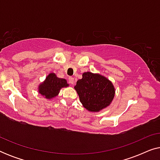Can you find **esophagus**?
<instances>
[{
    "label": "esophagus",
    "instance_id": "34e87169",
    "mask_svg": "<svg viewBox=\"0 0 160 160\" xmlns=\"http://www.w3.org/2000/svg\"><path fill=\"white\" fill-rule=\"evenodd\" d=\"M68 82H69V84H73V83H74V78L69 77L68 78Z\"/></svg>",
    "mask_w": 160,
    "mask_h": 160
}]
</instances>
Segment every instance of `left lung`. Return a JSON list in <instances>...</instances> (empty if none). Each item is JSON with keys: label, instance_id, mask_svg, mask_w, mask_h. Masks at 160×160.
Instances as JSON below:
<instances>
[{"label": "left lung", "instance_id": "obj_1", "mask_svg": "<svg viewBox=\"0 0 160 160\" xmlns=\"http://www.w3.org/2000/svg\"><path fill=\"white\" fill-rule=\"evenodd\" d=\"M75 89L80 101L89 111H99L108 106L115 94L112 83L99 74L87 72L77 81Z\"/></svg>", "mask_w": 160, "mask_h": 160}]
</instances>
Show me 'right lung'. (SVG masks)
Instances as JSON below:
<instances>
[{"instance_id": "right-lung-1", "label": "right lung", "mask_w": 160, "mask_h": 160, "mask_svg": "<svg viewBox=\"0 0 160 160\" xmlns=\"http://www.w3.org/2000/svg\"><path fill=\"white\" fill-rule=\"evenodd\" d=\"M68 86V84H67L66 80L57 77L54 73H50L46 78L45 82L39 87V92L41 95L45 96L46 98L50 99L58 95L62 87Z\"/></svg>"}]
</instances>
